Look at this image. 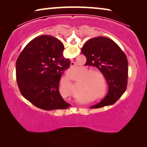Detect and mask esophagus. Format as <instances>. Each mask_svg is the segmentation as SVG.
I'll list each match as a JSON object with an SVG mask.
<instances>
[{"instance_id": "obj_1", "label": "esophagus", "mask_w": 147, "mask_h": 147, "mask_svg": "<svg viewBox=\"0 0 147 147\" xmlns=\"http://www.w3.org/2000/svg\"><path fill=\"white\" fill-rule=\"evenodd\" d=\"M76 65V63L74 61H71V67H74V66H75Z\"/></svg>"}]
</instances>
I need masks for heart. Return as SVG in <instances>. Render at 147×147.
<instances>
[{
	"label": "heart",
	"instance_id": "1",
	"mask_svg": "<svg viewBox=\"0 0 147 147\" xmlns=\"http://www.w3.org/2000/svg\"><path fill=\"white\" fill-rule=\"evenodd\" d=\"M90 70V69L88 68L84 67V74L82 75V77L83 78H86L88 77V76L90 75L89 77L86 78V80H84V81L83 82V83L82 84L81 86H80V88L82 89H86V88H90V89L93 90L95 92H97L98 94L99 92L101 91L100 90V78L98 77V76H96V75L100 76V77H102V74L100 73L99 71H97V70H94V69H92L90 70L88 72V71ZM87 73H86V72Z\"/></svg>",
	"mask_w": 147,
	"mask_h": 147
}]
</instances>
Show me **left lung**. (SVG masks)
<instances>
[{
    "instance_id": "obj_1",
    "label": "left lung",
    "mask_w": 147,
    "mask_h": 147,
    "mask_svg": "<svg viewBox=\"0 0 147 147\" xmlns=\"http://www.w3.org/2000/svg\"><path fill=\"white\" fill-rule=\"evenodd\" d=\"M86 65L94 66L103 74L108 85L106 97L90 108L114 104L126 91L128 83V60L124 51L114 41L106 37L90 39L82 48Z\"/></svg>"
}]
</instances>
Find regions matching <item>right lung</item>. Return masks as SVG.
Listing matches in <instances>:
<instances>
[{
	"label": "right lung",
	"instance_id": "add662e5",
	"mask_svg": "<svg viewBox=\"0 0 147 147\" xmlns=\"http://www.w3.org/2000/svg\"><path fill=\"white\" fill-rule=\"evenodd\" d=\"M63 50L59 40L41 35L31 40L18 57V87L23 97L36 107L52 110L70 106L59 90L61 76L71 63L64 57Z\"/></svg>",
	"mask_w": 147,
	"mask_h": 147
}]
</instances>
